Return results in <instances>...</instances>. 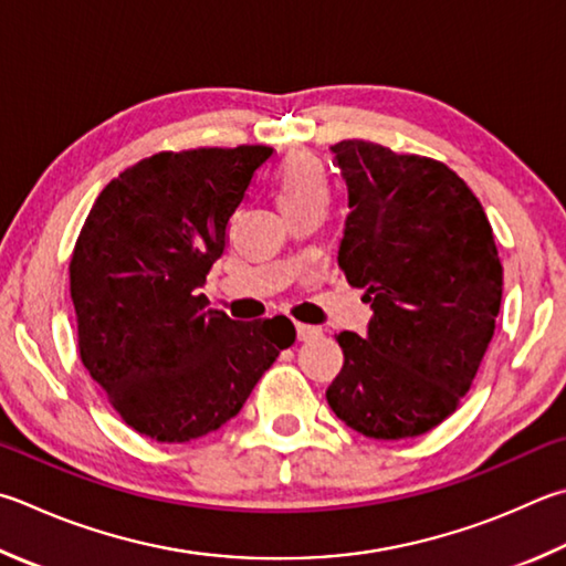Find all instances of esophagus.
<instances>
[{
    "label": "esophagus",
    "instance_id": "34e87169",
    "mask_svg": "<svg viewBox=\"0 0 566 566\" xmlns=\"http://www.w3.org/2000/svg\"><path fill=\"white\" fill-rule=\"evenodd\" d=\"M318 336H322V328L310 324H296V338H300V342H314Z\"/></svg>",
    "mask_w": 566,
    "mask_h": 566
}]
</instances>
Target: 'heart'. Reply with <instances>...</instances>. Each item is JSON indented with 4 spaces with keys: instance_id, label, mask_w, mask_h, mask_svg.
<instances>
[{
    "instance_id": "b5f03b06",
    "label": "heart",
    "mask_w": 566,
    "mask_h": 566,
    "mask_svg": "<svg viewBox=\"0 0 566 566\" xmlns=\"http://www.w3.org/2000/svg\"><path fill=\"white\" fill-rule=\"evenodd\" d=\"M276 182V200H280L282 212L302 205L328 200V178L322 160L314 158L312 153H292L274 176Z\"/></svg>"
}]
</instances>
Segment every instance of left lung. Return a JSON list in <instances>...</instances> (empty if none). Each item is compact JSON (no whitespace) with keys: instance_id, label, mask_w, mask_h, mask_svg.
<instances>
[{"instance_id":"obj_1","label":"left lung","mask_w":566,"mask_h":566,"mask_svg":"<svg viewBox=\"0 0 566 566\" xmlns=\"http://www.w3.org/2000/svg\"><path fill=\"white\" fill-rule=\"evenodd\" d=\"M348 190L338 266L366 290V336L342 332L326 400L356 433L400 440L453 413L475 378L502 302L488 214L443 163L368 140L332 146Z\"/></svg>"}]
</instances>
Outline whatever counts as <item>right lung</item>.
Listing matches in <instances>:
<instances>
[{
  "mask_svg": "<svg viewBox=\"0 0 566 566\" xmlns=\"http://www.w3.org/2000/svg\"><path fill=\"white\" fill-rule=\"evenodd\" d=\"M266 146L156 153L113 178L71 254L78 352L126 423L188 443L228 423L296 332L200 294Z\"/></svg>",
  "mask_w": 566,
  "mask_h": 566,
  "instance_id": "obj_1",
  "label": "right lung"
}]
</instances>
